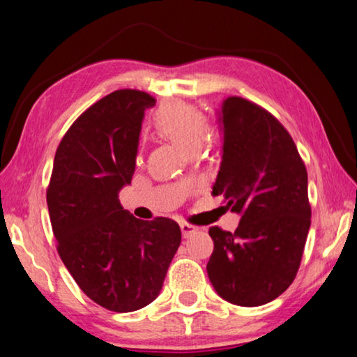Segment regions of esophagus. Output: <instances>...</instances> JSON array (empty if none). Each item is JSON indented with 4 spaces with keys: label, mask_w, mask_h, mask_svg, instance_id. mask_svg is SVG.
Listing matches in <instances>:
<instances>
[{
    "label": "esophagus",
    "mask_w": 357,
    "mask_h": 357,
    "mask_svg": "<svg viewBox=\"0 0 357 357\" xmlns=\"http://www.w3.org/2000/svg\"><path fill=\"white\" fill-rule=\"evenodd\" d=\"M181 231H183V236L184 238H190L195 233H198V227L190 225V223L184 222V223H181Z\"/></svg>",
    "instance_id": "esophagus-1"
}]
</instances>
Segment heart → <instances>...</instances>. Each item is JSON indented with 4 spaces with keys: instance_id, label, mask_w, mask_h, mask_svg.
Instances as JSON below:
<instances>
[{
    "instance_id": "1",
    "label": "heart",
    "mask_w": 357,
    "mask_h": 357,
    "mask_svg": "<svg viewBox=\"0 0 357 357\" xmlns=\"http://www.w3.org/2000/svg\"><path fill=\"white\" fill-rule=\"evenodd\" d=\"M153 128L157 135L176 143L190 154L200 149L206 138L208 121L197 107L185 102H172L154 113Z\"/></svg>"
}]
</instances>
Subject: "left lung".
<instances>
[{"label":"left lung","mask_w":357,"mask_h":357,"mask_svg":"<svg viewBox=\"0 0 357 357\" xmlns=\"http://www.w3.org/2000/svg\"><path fill=\"white\" fill-rule=\"evenodd\" d=\"M222 162L213 195L241 214L236 231L209 228L208 277L243 307L268 304L298 274L310 228L307 170L288 130L253 102L227 98L219 112Z\"/></svg>","instance_id":"left-lung-1"}]
</instances>
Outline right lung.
Segmentation results:
<instances>
[{"label": "right lung", "instance_id": "right-lung-1", "mask_svg": "<svg viewBox=\"0 0 357 357\" xmlns=\"http://www.w3.org/2000/svg\"><path fill=\"white\" fill-rule=\"evenodd\" d=\"M154 105L148 93L118 89L84 110L59 143L47 189L59 257L82 291L112 312L153 302L181 244L176 222L135 219L118 198Z\"/></svg>", "mask_w": 357, "mask_h": 357}]
</instances>
